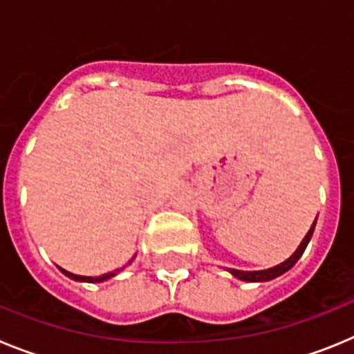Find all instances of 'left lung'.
I'll list each match as a JSON object with an SVG mask.
<instances>
[{"instance_id": "obj_1", "label": "left lung", "mask_w": 354, "mask_h": 354, "mask_svg": "<svg viewBox=\"0 0 354 354\" xmlns=\"http://www.w3.org/2000/svg\"><path fill=\"white\" fill-rule=\"evenodd\" d=\"M315 221H317V218H315ZM315 221L312 223L310 230L306 232V236L303 237L301 245L298 246V250L290 255L287 261H283L282 264L274 266V268H270V270H264V271H241V270H228L230 273L234 274L236 278H239V280H245V282H268V280H273V278L280 277V274L287 273V271L292 268L296 262L299 261V257L303 255V252H305L306 245H308V241H310L312 234H314V228H315Z\"/></svg>"}]
</instances>
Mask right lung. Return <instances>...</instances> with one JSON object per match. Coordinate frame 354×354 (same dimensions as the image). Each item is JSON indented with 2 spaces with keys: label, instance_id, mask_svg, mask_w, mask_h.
Wrapping results in <instances>:
<instances>
[{
  "label": "right lung",
  "instance_id": "add662e5",
  "mask_svg": "<svg viewBox=\"0 0 354 354\" xmlns=\"http://www.w3.org/2000/svg\"><path fill=\"white\" fill-rule=\"evenodd\" d=\"M131 261H133V259H131ZM60 271H62V273L65 274V277L72 278V280H76V282H90V283L104 282V280H108V278L115 277V274L118 273V270H117V271H113V273H106V274H102V277H80V274H74V273H71V271L62 270V268H60Z\"/></svg>",
  "mask_w": 354,
  "mask_h": 354
}]
</instances>
